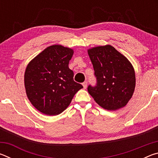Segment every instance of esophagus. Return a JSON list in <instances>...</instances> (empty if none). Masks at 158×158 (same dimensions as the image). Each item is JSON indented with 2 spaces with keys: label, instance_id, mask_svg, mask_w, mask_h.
<instances>
[{
  "label": "esophagus",
  "instance_id": "esophagus-1",
  "mask_svg": "<svg viewBox=\"0 0 158 158\" xmlns=\"http://www.w3.org/2000/svg\"><path fill=\"white\" fill-rule=\"evenodd\" d=\"M82 85H83V86H84V89H86V87H87V81H84L82 84Z\"/></svg>",
  "mask_w": 158,
  "mask_h": 158
}]
</instances>
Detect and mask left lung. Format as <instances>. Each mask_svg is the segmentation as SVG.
Instances as JSON below:
<instances>
[{
  "label": "left lung",
  "instance_id": "1",
  "mask_svg": "<svg viewBox=\"0 0 158 158\" xmlns=\"http://www.w3.org/2000/svg\"><path fill=\"white\" fill-rule=\"evenodd\" d=\"M97 83L88 91L102 107L114 111L123 107L135 91V69L127 58L111 45L88 50Z\"/></svg>",
  "mask_w": 158,
  "mask_h": 158
}]
</instances>
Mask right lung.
<instances>
[{
	"label": "right lung",
	"mask_w": 158,
	"mask_h": 158,
	"mask_svg": "<svg viewBox=\"0 0 158 158\" xmlns=\"http://www.w3.org/2000/svg\"><path fill=\"white\" fill-rule=\"evenodd\" d=\"M73 53L69 48L52 45L26 67V95L32 105L42 114L56 116L62 113L76 93L83 88L74 81V73L68 67Z\"/></svg>",
	"instance_id": "add662e5"
}]
</instances>
